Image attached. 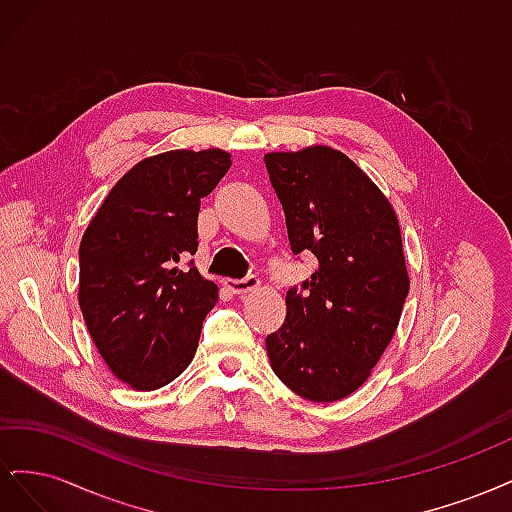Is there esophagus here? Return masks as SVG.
Masks as SVG:
<instances>
[{
    "mask_svg": "<svg viewBox=\"0 0 512 512\" xmlns=\"http://www.w3.org/2000/svg\"><path fill=\"white\" fill-rule=\"evenodd\" d=\"M226 286L235 294H247L260 286L258 275H247L243 280H226Z\"/></svg>",
    "mask_w": 512,
    "mask_h": 512,
    "instance_id": "1",
    "label": "esophagus"
}]
</instances>
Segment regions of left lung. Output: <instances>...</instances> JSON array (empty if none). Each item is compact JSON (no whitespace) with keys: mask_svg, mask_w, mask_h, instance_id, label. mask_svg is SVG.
Returning a JSON list of instances; mask_svg holds the SVG:
<instances>
[{"mask_svg":"<svg viewBox=\"0 0 512 512\" xmlns=\"http://www.w3.org/2000/svg\"><path fill=\"white\" fill-rule=\"evenodd\" d=\"M265 164L292 254L318 260L304 292H286V320L267 335V354L290 391L329 404L359 389L397 331L410 290L399 222L342 151H273Z\"/></svg>","mask_w":512,"mask_h":512,"instance_id":"obj_1","label":"left lung"}]
</instances>
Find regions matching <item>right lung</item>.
Instances as JSON below:
<instances>
[{
	"label": "right lung",
	"mask_w": 512,
	"mask_h": 512,
	"mask_svg": "<svg viewBox=\"0 0 512 512\" xmlns=\"http://www.w3.org/2000/svg\"><path fill=\"white\" fill-rule=\"evenodd\" d=\"M222 149L138 162L108 192L79 247V305L108 369L136 391L173 382L194 359L218 286L181 262L198 250L200 198L228 173Z\"/></svg>",
	"instance_id": "1"
}]
</instances>
